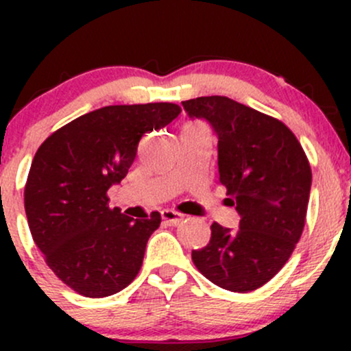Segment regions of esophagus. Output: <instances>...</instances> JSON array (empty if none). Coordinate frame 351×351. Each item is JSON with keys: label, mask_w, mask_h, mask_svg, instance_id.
Masks as SVG:
<instances>
[{"label": "esophagus", "mask_w": 351, "mask_h": 351, "mask_svg": "<svg viewBox=\"0 0 351 351\" xmlns=\"http://www.w3.org/2000/svg\"><path fill=\"white\" fill-rule=\"evenodd\" d=\"M161 217H162V221L168 222V224H173V226L180 224V222L183 221L182 214H178V212H175V210H168V208L161 212Z\"/></svg>", "instance_id": "1"}]
</instances>
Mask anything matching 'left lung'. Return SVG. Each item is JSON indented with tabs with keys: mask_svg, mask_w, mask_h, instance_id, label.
Masks as SVG:
<instances>
[{
	"mask_svg": "<svg viewBox=\"0 0 351 351\" xmlns=\"http://www.w3.org/2000/svg\"><path fill=\"white\" fill-rule=\"evenodd\" d=\"M183 108L214 127L224 204L241 217L236 231L214 222L207 246L192 251L193 265L231 292L260 289L284 268L302 236L313 183L309 159L284 122L231 98L198 97Z\"/></svg>",
	"mask_w": 351,
	"mask_h": 351,
	"instance_id": "left-lung-1",
	"label": "left lung"
}]
</instances>
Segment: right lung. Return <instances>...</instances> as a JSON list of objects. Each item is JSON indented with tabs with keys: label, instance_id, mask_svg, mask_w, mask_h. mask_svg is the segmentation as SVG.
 I'll return each mask as SVG.
<instances>
[{
	"label": "right lung",
	"instance_id": "add662e5",
	"mask_svg": "<svg viewBox=\"0 0 351 351\" xmlns=\"http://www.w3.org/2000/svg\"><path fill=\"white\" fill-rule=\"evenodd\" d=\"M176 104L110 105L52 132L25 183L28 228L47 267L80 295L125 289L143 267L159 212L134 221L108 207V189L129 173L144 134L178 117Z\"/></svg>",
	"mask_w": 351,
	"mask_h": 351
}]
</instances>
